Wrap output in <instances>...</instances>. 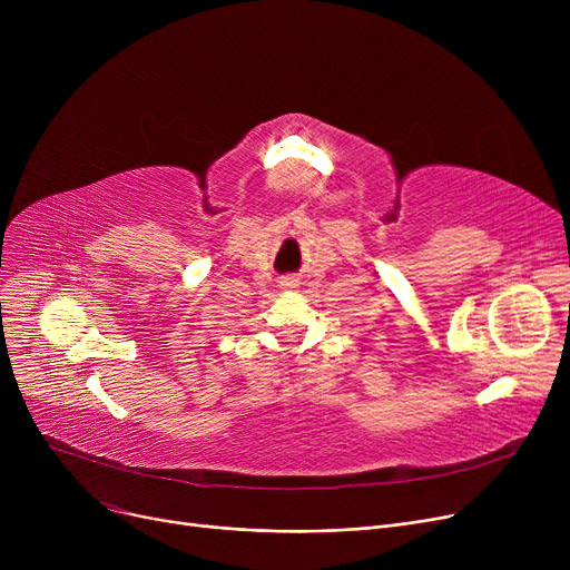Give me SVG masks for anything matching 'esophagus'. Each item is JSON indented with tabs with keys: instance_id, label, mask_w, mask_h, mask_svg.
Returning <instances> with one entry per match:
<instances>
[{
	"instance_id": "1",
	"label": "esophagus",
	"mask_w": 570,
	"mask_h": 570,
	"mask_svg": "<svg viewBox=\"0 0 570 570\" xmlns=\"http://www.w3.org/2000/svg\"><path fill=\"white\" fill-rule=\"evenodd\" d=\"M295 286H297V279H295V277H284V279H282V288L291 291V288H295Z\"/></svg>"
}]
</instances>
